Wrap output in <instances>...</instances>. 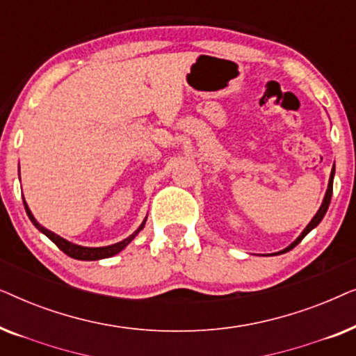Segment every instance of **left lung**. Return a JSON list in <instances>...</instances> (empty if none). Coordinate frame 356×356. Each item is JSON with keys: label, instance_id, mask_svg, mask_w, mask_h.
Returning a JSON list of instances; mask_svg holds the SVG:
<instances>
[{"label": "left lung", "instance_id": "1", "mask_svg": "<svg viewBox=\"0 0 356 356\" xmlns=\"http://www.w3.org/2000/svg\"><path fill=\"white\" fill-rule=\"evenodd\" d=\"M334 175H335V163H334V167H332V172H330V178H329V184H327V191H325V196H324V199H323V204H321V207H319V211L316 212V216L311 218V222L308 223V225H306V228L303 232H301V235L296 238V240L291 243L290 246H286L285 250H282V251H279V252H274V254H284V252H286V251H290V250H293V248L298 245V243L303 240V238L308 235V233L313 230V228H316L321 223V220H323L324 218V216H325V212H327V209H329V204H330V197H332V184H334Z\"/></svg>", "mask_w": 356, "mask_h": 356}]
</instances>
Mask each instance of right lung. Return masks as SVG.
Returning a JSON list of instances; mask_svg holds the SVG:
<instances>
[{"instance_id": "obj_1", "label": "right lung", "mask_w": 356, "mask_h": 356, "mask_svg": "<svg viewBox=\"0 0 356 356\" xmlns=\"http://www.w3.org/2000/svg\"><path fill=\"white\" fill-rule=\"evenodd\" d=\"M24 207H26V212L29 218H31V222L35 225V228H38L43 235L50 238V240L55 243V245L60 248V250L67 254L70 257H74V259H79V261H99V259H105V257H111L115 254H118L120 251H123L126 246L129 245L131 241L134 240L136 236H138V233L143 230L144 225H145V220H147V217L144 218V222L140 223L138 230H136L133 235H129L128 238H124L123 241L120 243H115V245H110V246H100V248H89V246H79V245H74V243L65 240V238H61L60 235H56V233H53L51 230H48L40 223L37 222V218L33 217V213L31 212V209H29L26 199H24Z\"/></svg>"}]
</instances>
